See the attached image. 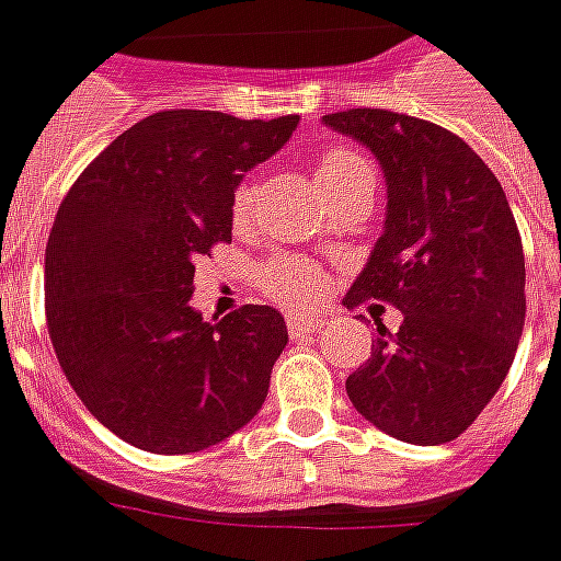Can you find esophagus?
I'll use <instances>...</instances> for the list:
<instances>
[{"mask_svg":"<svg viewBox=\"0 0 561 561\" xmlns=\"http://www.w3.org/2000/svg\"><path fill=\"white\" fill-rule=\"evenodd\" d=\"M287 328L293 336H309L321 328V318H302V314H287Z\"/></svg>","mask_w":561,"mask_h":561,"instance_id":"34e87169","label":"esophagus"}]
</instances>
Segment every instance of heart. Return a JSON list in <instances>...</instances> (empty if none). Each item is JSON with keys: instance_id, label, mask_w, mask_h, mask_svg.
<instances>
[{"instance_id": "1", "label": "heart", "mask_w": 561, "mask_h": 561, "mask_svg": "<svg viewBox=\"0 0 561 561\" xmlns=\"http://www.w3.org/2000/svg\"><path fill=\"white\" fill-rule=\"evenodd\" d=\"M365 168V162L358 159L356 152L350 149H331L321 156L318 162V190H334L340 186L353 171ZM252 199H255V190L252 184H240L233 190V199H230V221L233 227H247L249 215H252ZM259 284L262 290L268 293L271 299L284 302V306H312L318 302V296L324 293V271L312 265L309 259H299V255H277L271 259L268 265L259 274Z\"/></svg>"}]
</instances>
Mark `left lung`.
<instances>
[{
    "instance_id": "1",
    "label": "left lung",
    "mask_w": 561,
    "mask_h": 561,
    "mask_svg": "<svg viewBox=\"0 0 561 561\" xmlns=\"http://www.w3.org/2000/svg\"><path fill=\"white\" fill-rule=\"evenodd\" d=\"M324 124L371 149L387 218L346 306L402 312L377 324L371 358L346 377L358 415L402 443L456 440L503 387L525 328V252L484 159L440 124L350 108Z\"/></svg>"
}]
</instances>
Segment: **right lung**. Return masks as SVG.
Here are the masks:
<instances>
[{
  "label": "right lung",
  "mask_w": 561,
  "mask_h": 561,
  "mask_svg": "<svg viewBox=\"0 0 561 561\" xmlns=\"http://www.w3.org/2000/svg\"><path fill=\"white\" fill-rule=\"evenodd\" d=\"M299 115L156 112L83 168L46 243V324L90 415L121 440L184 456L259 415L287 324L271 306L193 309L196 262L230 240V199Z\"/></svg>",
  "instance_id": "right-lung-1"
}]
</instances>
